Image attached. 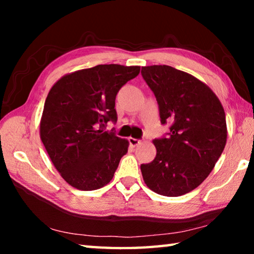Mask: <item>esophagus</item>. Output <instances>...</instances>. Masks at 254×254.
I'll use <instances>...</instances> for the list:
<instances>
[{"label": "esophagus", "mask_w": 254, "mask_h": 254, "mask_svg": "<svg viewBox=\"0 0 254 254\" xmlns=\"http://www.w3.org/2000/svg\"><path fill=\"white\" fill-rule=\"evenodd\" d=\"M128 142H130L131 147H136V145H139L141 141L134 139V137H128Z\"/></svg>", "instance_id": "esophagus-1"}]
</instances>
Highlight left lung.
Here are the masks:
<instances>
[{"mask_svg": "<svg viewBox=\"0 0 254 254\" xmlns=\"http://www.w3.org/2000/svg\"><path fill=\"white\" fill-rule=\"evenodd\" d=\"M141 74L157 98L161 123H171L168 136L153 140L156 158L141 165L143 180L159 195H185L208 177L225 148L224 109L212 89L188 72L153 65Z\"/></svg>", "mask_w": 254, "mask_h": 254, "instance_id": "8db88e82", "label": "left lung"}]
</instances>
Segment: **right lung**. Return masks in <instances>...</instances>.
Wrapping results in <instances>:
<instances>
[{
    "label": "right lung",
    "mask_w": 254,
    "mask_h": 254,
    "mask_svg": "<svg viewBox=\"0 0 254 254\" xmlns=\"http://www.w3.org/2000/svg\"><path fill=\"white\" fill-rule=\"evenodd\" d=\"M139 66L97 65L63 76L50 88L40 137L60 176L79 190H95L113 178L128 141L104 131L118 120L115 97L139 75Z\"/></svg>",
    "instance_id": "obj_1"
}]
</instances>
